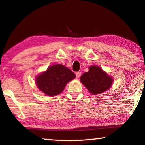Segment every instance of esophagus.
I'll list each match as a JSON object with an SVG mask.
<instances>
[{
    "mask_svg": "<svg viewBox=\"0 0 145 145\" xmlns=\"http://www.w3.org/2000/svg\"><path fill=\"white\" fill-rule=\"evenodd\" d=\"M75 75H76V77H77V78H79V77H80V76L81 75V72H76Z\"/></svg>",
    "mask_w": 145,
    "mask_h": 145,
    "instance_id": "34e87169",
    "label": "esophagus"
}]
</instances>
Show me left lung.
I'll list each match as a JSON object with an SVG mask.
<instances>
[{"label":"left lung","mask_w":145,"mask_h":145,"mask_svg":"<svg viewBox=\"0 0 145 145\" xmlns=\"http://www.w3.org/2000/svg\"><path fill=\"white\" fill-rule=\"evenodd\" d=\"M80 81L91 93L97 95L109 89L112 79L99 67L91 66L89 71L81 75Z\"/></svg>","instance_id":"1"}]
</instances>
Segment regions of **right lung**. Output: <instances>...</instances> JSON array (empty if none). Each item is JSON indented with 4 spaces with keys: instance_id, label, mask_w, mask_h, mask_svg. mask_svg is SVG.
<instances>
[{
    "instance_id": "1",
    "label": "right lung",
    "mask_w": 145,
    "mask_h": 145,
    "mask_svg": "<svg viewBox=\"0 0 145 145\" xmlns=\"http://www.w3.org/2000/svg\"><path fill=\"white\" fill-rule=\"evenodd\" d=\"M74 78L75 75L72 70L59 64L48 67L45 72L38 75L36 82L39 89L52 97L62 92L67 83Z\"/></svg>"
}]
</instances>
